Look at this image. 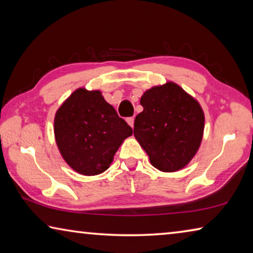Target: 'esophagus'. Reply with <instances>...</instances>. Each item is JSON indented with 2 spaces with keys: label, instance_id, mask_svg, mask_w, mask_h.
<instances>
[{
  "label": "esophagus",
  "instance_id": "34e87169",
  "mask_svg": "<svg viewBox=\"0 0 253 253\" xmlns=\"http://www.w3.org/2000/svg\"><path fill=\"white\" fill-rule=\"evenodd\" d=\"M126 122L128 123V125H129L131 128L134 127V122H135V119H134V117H128L127 119H126Z\"/></svg>",
  "mask_w": 253,
  "mask_h": 253
}]
</instances>
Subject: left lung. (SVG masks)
<instances>
[{
	"mask_svg": "<svg viewBox=\"0 0 253 253\" xmlns=\"http://www.w3.org/2000/svg\"><path fill=\"white\" fill-rule=\"evenodd\" d=\"M144 110L135 118L134 136L154 168L165 173L185 168L201 146L204 111L173 81L154 85L140 97Z\"/></svg>",
	"mask_w": 253,
	"mask_h": 253,
	"instance_id": "8db88e82",
	"label": "left lung"
}]
</instances>
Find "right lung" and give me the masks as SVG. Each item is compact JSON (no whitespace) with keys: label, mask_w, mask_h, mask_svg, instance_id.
Returning a JSON list of instances; mask_svg holds the SVG:
<instances>
[{"label":"right lung","mask_w":253,"mask_h":253,"mask_svg":"<svg viewBox=\"0 0 253 253\" xmlns=\"http://www.w3.org/2000/svg\"><path fill=\"white\" fill-rule=\"evenodd\" d=\"M54 138L60 154L75 172L104 173L132 129L105 100L100 90L78 88L54 116Z\"/></svg>","instance_id":"right-lung-1"}]
</instances>
